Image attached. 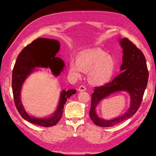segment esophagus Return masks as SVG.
I'll return each instance as SVG.
<instances>
[{
	"label": "esophagus",
	"instance_id": "34e87169",
	"mask_svg": "<svg viewBox=\"0 0 156 156\" xmlns=\"http://www.w3.org/2000/svg\"><path fill=\"white\" fill-rule=\"evenodd\" d=\"M78 90L80 92H83V91H85L86 90V87L83 85H81L78 88Z\"/></svg>",
	"mask_w": 156,
	"mask_h": 156
}]
</instances>
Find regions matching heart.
Here are the masks:
<instances>
[{
  "label": "heart",
  "mask_w": 156,
  "mask_h": 156,
  "mask_svg": "<svg viewBox=\"0 0 156 156\" xmlns=\"http://www.w3.org/2000/svg\"><path fill=\"white\" fill-rule=\"evenodd\" d=\"M116 64L110 55L99 48L81 52L76 62L69 64V73L74 78H80L82 71L88 72V80L94 85H102L111 80L115 71Z\"/></svg>",
  "instance_id": "heart-1"
}]
</instances>
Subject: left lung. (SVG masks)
Wrapping results in <instances>:
<instances>
[{
    "label": "left lung",
    "instance_id": "left-lung-1",
    "mask_svg": "<svg viewBox=\"0 0 156 156\" xmlns=\"http://www.w3.org/2000/svg\"><path fill=\"white\" fill-rule=\"evenodd\" d=\"M119 41L123 52L120 68L122 72L111 82L95 87L92 95L90 117L95 125L101 127L113 126L133 116L140 108L148 81L149 71L143 52L126 38ZM119 91H127L130 95L129 110L123 115L111 120L98 117L95 111L98 104L111 94Z\"/></svg>",
    "mask_w": 156,
    "mask_h": 156
}]
</instances>
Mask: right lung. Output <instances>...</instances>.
Wrapping results in <instances>:
<instances>
[{"instance_id": "right-lung-1", "label": "right lung", "mask_w": 156, "mask_h": 156, "mask_svg": "<svg viewBox=\"0 0 156 156\" xmlns=\"http://www.w3.org/2000/svg\"><path fill=\"white\" fill-rule=\"evenodd\" d=\"M41 48L43 49H41ZM60 48L58 41L54 39L39 38L24 47L20 53L12 70V88L15 105L20 115L25 120L44 127L55 125L62 117L64 105L67 99L76 94L75 89L62 90L57 108L52 116L37 118L29 116L24 110L21 101V89L24 80L36 68H50L53 75L59 76L65 66L59 57H55Z\"/></svg>"}]
</instances>
